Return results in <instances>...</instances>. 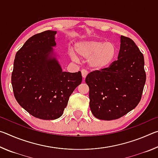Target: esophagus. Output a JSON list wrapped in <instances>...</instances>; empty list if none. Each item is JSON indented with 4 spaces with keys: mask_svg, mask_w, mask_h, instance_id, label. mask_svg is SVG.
<instances>
[{
    "mask_svg": "<svg viewBox=\"0 0 158 158\" xmlns=\"http://www.w3.org/2000/svg\"><path fill=\"white\" fill-rule=\"evenodd\" d=\"M81 74H82V77H83V78L85 79V77H86L87 74H88V72H87L86 69H81Z\"/></svg>",
    "mask_w": 158,
    "mask_h": 158,
    "instance_id": "1",
    "label": "esophagus"
}]
</instances>
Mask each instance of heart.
<instances>
[{"instance_id":"obj_1","label":"heart","mask_w":158,"mask_h":158,"mask_svg":"<svg viewBox=\"0 0 158 158\" xmlns=\"http://www.w3.org/2000/svg\"><path fill=\"white\" fill-rule=\"evenodd\" d=\"M75 51L80 57L88 58V65L96 70L108 68L118 55V48L114 42L99 40H88L77 42ZM69 56L73 60L79 61V58L74 52H69Z\"/></svg>"}]
</instances>
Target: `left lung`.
I'll list each match as a JSON object with an SVG mask.
<instances>
[{"mask_svg":"<svg viewBox=\"0 0 158 158\" xmlns=\"http://www.w3.org/2000/svg\"><path fill=\"white\" fill-rule=\"evenodd\" d=\"M146 78L142 53L132 40L121 35L118 60L85 78L93 116L111 121L132 111L141 100Z\"/></svg>","mask_w":158,"mask_h":158,"instance_id":"8db88e82","label":"left lung"}]
</instances>
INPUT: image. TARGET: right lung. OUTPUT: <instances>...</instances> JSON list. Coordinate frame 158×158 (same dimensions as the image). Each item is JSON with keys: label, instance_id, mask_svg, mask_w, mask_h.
I'll list each match as a JSON object with an SVG mask.
<instances>
[{"label": "right lung", "instance_id": "obj_1", "mask_svg": "<svg viewBox=\"0 0 158 158\" xmlns=\"http://www.w3.org/2000/svg\"><path fill=\"white\" fill-rule=\"evenodd\" d=\"M56 31L34 35L16 53L12 73L14 95L34 117L54 120L62 116L69 96L81 84V72H63L53 47Z\"/></svg>", "mask_w": 158, "mask_h": 158}]
</instances>
